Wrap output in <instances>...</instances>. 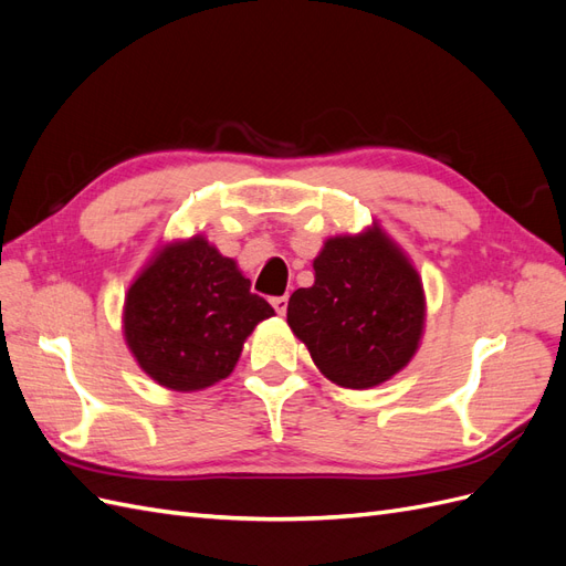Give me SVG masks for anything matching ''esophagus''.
<instances>
[{
  "label": "esophagus",
  "mask_w": 566,
  "mask_h": 566,
  "mask_svg": "<svg viewBox=\"0 0 566 566\" xmlns=\"http://www.w3.org/2000/svg\"><path fill=\"white\" fill-rule=\"evenodd\" d=\"M271 304H273V310H276V314H279V316H285V312H287V297H285V295H281V297H273V300H271Z\"/></svg>",
  "instance_id": "esophagus-1"
}]
</instances>
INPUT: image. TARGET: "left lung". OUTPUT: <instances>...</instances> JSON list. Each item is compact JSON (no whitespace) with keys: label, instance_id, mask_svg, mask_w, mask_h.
Segmentation results:
<instances>
[{"label":"left lung","instance_id":"left-lung-1","mask_svg":"<svg viewBox=\"0 0 566 566\" xmlns=\"http://www.w3.org/2000/svg\"><path fill=\"white\" fill-rule=\"evenodd\" d=\"M314 279L290 295L287 325L325 378L368 389L413 358L424 328L422 281L378 224L328 238Z\"/></svg>","mask_w":566,"mask_h":566}]
</instances>
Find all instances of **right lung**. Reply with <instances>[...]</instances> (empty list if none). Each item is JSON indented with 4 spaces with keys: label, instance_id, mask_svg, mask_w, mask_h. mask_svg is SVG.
Wrapping results in <instances>:
<instances>
[{
    "label": "right lung",
    "instance_id": "1",
    "mask_svg": "<svg viewBox=\"0 0 566 566\" xmlns=\"http://www.w3.org/2000/svg\"><path fill=\"white\" fill-rule=\"evenodd\" d=\"M273 316L235 262L202 235L158 250L125 300V339L136 364L175 391L205 389L238 364L254 325Z\"/></svg>",
    "mask_w": 566,
    "mask_h": 566
}]
</instances>
